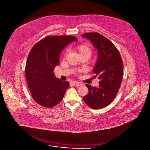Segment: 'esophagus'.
<instances>
[{"label":"esophagus","instance_id":"1","mask_svg":"<svg viewBox=\"0 0 150 150\" xmlns=\"http://www.w3.org/2000/svg\"><path fill=\"white\" fill-rule=\"evenodd\" d=\"M72 84H73V85H74L75 86H79L82 85V83H79V82H78V81H74V82L72 83Z\"/></svg>","mask_w":150,"mask_h":150}]
</instances>
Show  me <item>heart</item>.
Returning <instances> with one entry per match:
<instances>
[{
	"label": "heart",
	"instance_id": "b5f03b06",
	"mask_svg": "<svg viewBox=\"0 0 150 150\" xmlns=\"http://www.w3.org/2000/svg\"><path fill=\"white\" fill-rule=\"evenodd\" d=\"M76 49L78 50L81 56H88L90 57L92 54V50L89 46H88L86 45H84V44L80 45L77 46Z\"/></svg>",
	"mask_w": 150,
	"mask_h": 150
}]
</instances>
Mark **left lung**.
I'll return each instance as SVG.
<instances>
[{"label": "left lung", "instance_id": "left-lung-1", "mask_svg": "<svg viewBox=\"0 0 150 150\" xmlns=\"http://www.w3.org/2000/svg\"><path fill=\"white\" fill-rule=\"evenodd\" d=\"M92 42L98 50V59L94 67V77L99 79L98 88L86 84L88 94L84 102L94 109L108 106L116 96L123 78V64L120 52L108 38L97 32L85 33L82 35Z\"/></svg>", "mask_w": 150, "mask_h": 150}]
</instances>
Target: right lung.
Listing matches in <instances>:
<instances>
[{
	"label": "right lung",
	"instance_id": "obj_1",
	"mask_svg": "<svg viewBox=\"0 0 150 150\" xmlns=\"http://www.w3.org/2000/svg\"><path fill=\"white\" fill-rule=\"evenodd\" d=\"M72 36H50L36 43L30 50L25 67L28 86L38 104L52 108L63 99L70 84L56 78L53 72L60 63L61 51L77 41Z\"/></svg>",
	"mask_w": 150,
	"mask_h": 150
}]
</instances>
